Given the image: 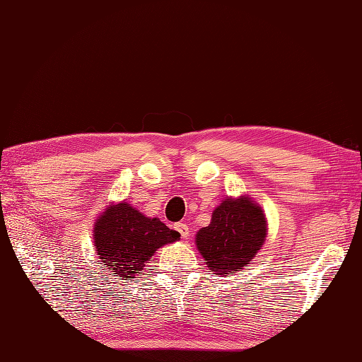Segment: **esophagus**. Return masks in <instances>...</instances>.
<instances>
[{
    "label": "esophagus",
    "mask_w": 362,
    "mask_h": 362,
    "mask_svg": "<svg viewBox=\"0 0 362 362\" xmlns=\"http://www.w3.org/2000/svg\"><path fill=\"white\" fill-rule=\"evenodd\" d=\"M175 230L178 231V233L181 235L182 240H189L190 231H189V225H187V223H184V222L176 223V225H175Z\"/></svg>",
    "instance_id": "obj_1"
}]
</instances>
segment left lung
I'll return each mask as SVG.
<instances>
[{
  "instance_id": "left-lung-1",
  "label": "left lung",
  "mask_w": 362,
  "mask_h": 362,
  "mask_svg": "<svg viewBox=\"0 0 362 362\" xmlns=\"http://www.w3.org/2000/svg\"><path fill=\"white\" fill-rule=\"evenodd\" d=\"M268 235L264 211L252 197H227L216 206L208 227L195 235V244L208 269L233 276L263 247Z\"/></svg>"
}]
</instances>
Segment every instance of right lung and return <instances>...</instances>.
Returning <instances> with one entry per match:
<instances>
[{"mask_svg": "<svg viewBox=\"0 0 362 362\" xmlns=\"http://www.w3.org/2000/svg\"><path fill=\"white\" fill-rule=\"evenodd\" d=\"M180 236L158 217L145 216L126 200L105 206L93 227L100 264L127 282L148 268L156 250L178 241Z\"/></svg>", "mask_w": 362, "mask_h": 362, "instance_id": "1", "label": "right lung"}]
</instances>
